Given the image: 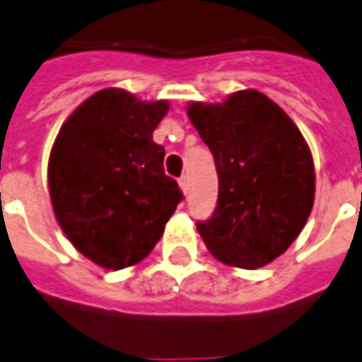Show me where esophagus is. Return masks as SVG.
Segmentation results:
<instances>
[{
    "label": "esophagus",
    "instance_id": "obj_1",
    "mask_svg": "<svg viewBox=\"0 0 362 362\" xmlns=\"http://www.w3.org/2000/svg\"><path fill=\"white\" fill-rule=\"evenodd\" d=\"M178 184H180V189L184 192V194H188L189 189V178L184 174V176H180V180H178Z\"/></svg>",
    "mask_w": 362,
    "mask_h": 362
}]
</instances>
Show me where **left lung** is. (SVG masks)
Listing matches in <instances>:
<instances>
[{
	"mask_svg": "<svg viewBox=\"0 0 362 362\" xmlns=\"http://www.w3.org/2000/svg\"><path fill=\"white\" fill-rule=\"evenodd\" d=\"M188 117L215 157L218 202L197 222L221 263L259 269L301 234L315 203L313 155L296 122L257 90L222 103L192 101Z\"/></svg>",
	"mask_w": 362,
	"mask_h": 362,
	"instance_id": "1",
	"label": "left lung"
}]
</instances>
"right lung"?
<instances>
[{
    "mask_svg": "<svg viewBox=\"0 0 362 362\" xmlns=\"http://www.w3.org/2000/svg\"><path fill=\"white\" fill-rule=\"evenodd\" d=\"M168 101L105 88L59 130L47 165L53 213L69 242L99 267L144 261L165 232L182 192L163 168L153 130Z\"/></svg>",
    "mask_w": 362,
    "mask_h": 362,
    "instance_id": "right-lung-1",
    "label": "right lung"
}]
</instances>
